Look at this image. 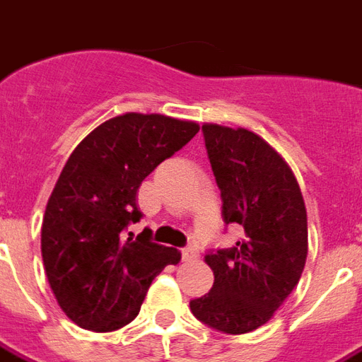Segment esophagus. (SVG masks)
<instances>
[{
	"label": "esophagus",
	"instance_id": "esophagus-1",
	"mask_svg": "<svg viewBox=\"0 0 362 362\" xmlns=\"http://www.w3.org/2000/svg\"><path fill=\"white\" fill-rule=\"evenodd\" d=\"M199 257V245H197L195 242H191L189 245H186V247L182 249V258L184 260H193V258Z\"/></svg>",
	"mask_w": 362,
	"mask_h": 362
}]
</instances>
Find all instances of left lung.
Here are the masks:
<instances>
[{"label": "left lung", "instance_id": "1", "mask_svg": "<svg viewBox=\"0 0 362 362\" xmlns=\"http://www.w3.org/2000/svg\"><path fill=\"white\" fill-rule=\"evenodd\" d=\"M204 146L217 187L223 221L240 225L242 240L210 249L214 286L191 299V313L208 327L249 333L272 318L290 296L307 260V210L286 161L249 130L204 124Z\"/></svg>", "mask_w": 362, "mask_h": 362}]
</instances>
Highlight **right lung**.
<instances>
[{
    "mask_svg": "<svg viewBox=\"0 0 362 362\" xmlns=\"http://www.w3.org/2000/svg\"><path fill=\"white\" fill-rule=\"evenodd\" d=\"M197 132L187 120L124 113L70 154L46 206L40 249L59 307L79 327L107 333L130 324L156 275L180 260L178 249L151 242L148 228L135 240L126 230L143 217L141 182Z\"/></svg>",
    "mask_w": 362,
    "mask_h": 362,
    "instance_id": "1",
    "label": "right lung"
}]
</instances>
